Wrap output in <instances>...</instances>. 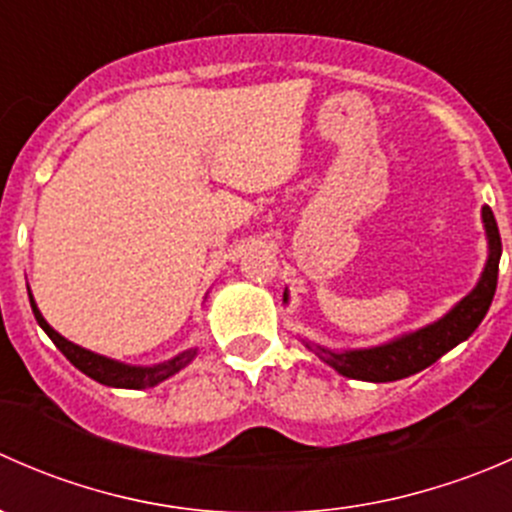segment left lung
I'll use <instances>...</instances> for the list:
<instances>
[{
    "instance_id": "obj_1",
    "label": "left lung",
    "mask_w": 512,
    "mask_h": 512,
    "mask_svg": "<svg viewBox=\"0 0 512 512\" xmlns=\"http://www.w3.org/2000/svg\"><path fill=\"white\" fill-rule=\"evenodd\" d=\"M480 220L485 227V240H488V260L480 272L476 287L453 304L441 319L426 324V327L406 332L401 337L389 339L384 344L366 349H327L304 339V347L312 349L324 364L332 366L337 374L347 379L371 381V384H384V381H399L406 376L418 374L443 354L451 352L461 342H466L478 324L483 322L490 302H493L495 285H498V262H500V232L493 218V210L483 205ZM289 302V292L285 289V304Z\"/></svg>"
}]
</instances>
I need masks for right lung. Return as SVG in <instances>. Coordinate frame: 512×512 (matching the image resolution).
I'll use <instances>...</instances> for the list:
<instances>
[{"mask_svg": "<svg viewBox=\"0 0 512 512\" xmlns=\"http://www.w3.org/2000/svg\"><path fill=\"white\" fill-rule=\"evenodd\" d=\"M29 302H32V312H34L36 322H39V327L49 334V339L56 344V349H59V352L64 354L66 359L76 366V369L84 371L86 376H91V379L98 381V384H103V386H113V389H153V386H158L160 381L170 379V376L178 374L180 369H185V366H188L190 361L198 356V347H190V349H185V352L175 354L173 359L160 361V364H153V366L126 364V361H118V359H111V356L96 354V352H91V349H84V347H79V344L69 342L66 337H61V334L56 332L49 322H46L44 314L39 312L32 292H29Z\"/></svg>", "mask_w": 512, "mask_h": 512, "instance_id": "add662e5", "label": "right lung"}]
</instances>
